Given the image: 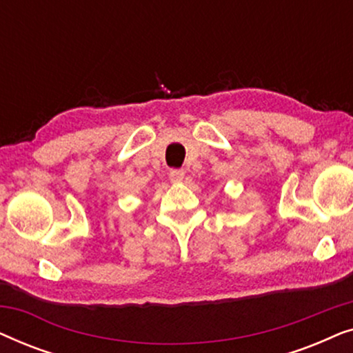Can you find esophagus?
I'll list each match as a JSON object with an SVG mask.
<instances>
[{"label":"esophagus","mask_w":353,"mask_h":353,"mask_svg":"<svg viewBox=\"0 0 353 353\" xmlns=\"http://www.w3.org/2000/svg\"><path fill=\"white\" fill-rule=\"evenodd\" d=\"M168 176H170V181L172 183H181L183 178H185V170H180V168H173L168 173Z\"/></svg>","instance_id":"obj_1"}]
</instances>
